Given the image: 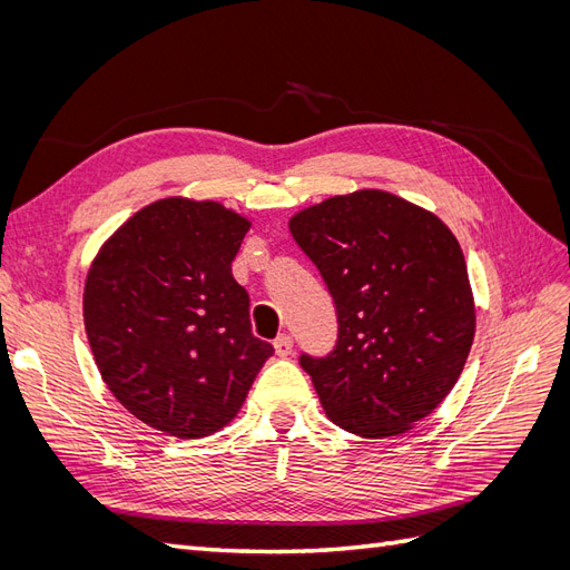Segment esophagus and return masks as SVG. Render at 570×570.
Returning a JSON list of instances; mask_svg holds the SVG:
<instances>
[{"label":"esophagus","instance_id":"1","mask_svg":"<svg viewBox=\"0 0 570 570\" xmlns=\"http://www.w3.org/2000/svg\"><path fill=\"white\" fill-rule=\"evenodd\" d=\"M273 347H275V354H278L281 358H285V356L292 354V347H295V344H292L289 335H278V337H275V342H273Z\"/></svg>","mask_w":570,"mask_h":570}]
</instances>
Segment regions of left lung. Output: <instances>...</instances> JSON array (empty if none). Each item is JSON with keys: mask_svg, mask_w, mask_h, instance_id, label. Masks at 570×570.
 <instances>
[{"mask_svg": "<svg viewBox=\"0 0 570 570\" xmlns=\"http://www.w3.org/2000/svg\"><path fill=\"white\" fill-rule=\"evenodd\" d=\"M289 233L335 304V347L299 356L327 419L361 438L404 433L450 394L473 344L456 237L381 189L325 199Z\"/></svg>", "mask_w": 570, "mask_h": 570, "instance_id": "obj_1", "label": "left lung"}]
</instances>
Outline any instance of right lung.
I'll return each mask as SVG.
<instances>
[{
    "mask_svg": "<svg viewBox=\"0 0 570 570\" xmlns=\"http://www.w3.org/2000/svg\"><path fill=\"white\" fill-rule=\"evenodd\" d=\"M249 223L216 202L161 199L101 247L82 297L107 387L135 419L174 438L216 433L273 354L252 335L230 264Z\"/></svg>",
    "mask_w": 570,
    "mask_h": 570,
    "instance_id": "1",
    "label": "right lung"
}]
</instances>
